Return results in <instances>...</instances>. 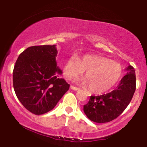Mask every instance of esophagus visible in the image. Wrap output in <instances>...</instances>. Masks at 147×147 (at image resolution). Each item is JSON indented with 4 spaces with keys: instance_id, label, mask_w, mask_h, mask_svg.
I'll use <instances>...</instances> for the list:
<instances>
[{
    "instance_id": "1",
    "label": "esophagus",
    "mask_w": 147,
    "mask_h": 147,
    "mask_svg": "<svg viewBox=\"0 0 147 147\" xmlns=\"http://www.w3.org/2000/svg\"><path fill=\"white\" fill-rule=\"evenodd\" d=\"M70 88H71V90H75V91H76V90H79V88H77V87H76V86H70Z\"/></svg>"
}]
</instances>
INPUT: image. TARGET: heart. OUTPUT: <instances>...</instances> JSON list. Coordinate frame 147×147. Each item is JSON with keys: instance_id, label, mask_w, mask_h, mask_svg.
Masks as SVG:
<instances>
[{"instance_id": "obj_1", "label": "heart", "mask_w": 147, "mask_h": 147, "mask_svg": "<svg viewBox=\"0 0 147 147\" xmlns=\"http://www.w3.org/2000/svg\"><path fill=\"white\" fill-rule=\"evenodd\" d=\"M86 71L84 86L89 87L94 94H102L113 88L120 81L122 74V66L117 62L103 56L86 55L80 59L71 57L65 63L63 75L66 80L74 79Z\"/></svg>"}]
</instances>
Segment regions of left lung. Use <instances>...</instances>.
<instances>
[{"label":"left lung","mask_w":147,"mask_h":147,"mask_svg":"<svg viewBox=\"0 0 147 147\" xmlns=\"http://www.w3.org/2000/svg\"><path fill=\"white\" fill-rule=\"evenodd\" d=\"M128 72L116 90L101 96H90L84 111L90 120L97 123L112 121L119 116L130 104L136 90L134 68L128 65Z\"/></svg>","instance_id":"left-lung-1"}]
</instances>
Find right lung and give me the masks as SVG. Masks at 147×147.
<instances>
[{
    "label": "right lung",
    "mask_w": 147,
    "mask_h": 147,
    "mask_svg": "<svg viewBox=\"0 0 147 147\" xmlns=\"http://www.w3.org/2000/svg\"><path fill=\"white\" fill-rule=\"evenodd\" d=\"M55 45L28 47L20 54L13 72L16 96L26 109L35 115L47 113L56 106L68 84L59 78Z\"/></svg>",
    "instance_id": "obj_1"
}]
</instances>
